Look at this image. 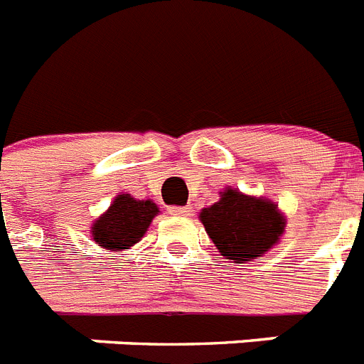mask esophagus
Returning a JSON list of instances; mask_svg holds the SVG:
<instances>
[{
  "label": "esophagus",
  "mask_w": 364,
  "mask_h": 364,
  "mask_svg": "<svg viewBox=\"0 0 364 364\" xmlns=\"http://www.w3.org/2000/svg\"><path fill=\"white\" fill-rule=\"evenodd\" d=\"M169 214L171 215H178V218L182 215V218H184V215L191 214V208H189V206H171Z\"/></svg>",
  "instance_id": "1"
}]
</instances>
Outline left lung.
I'll return each instance as SVG.
<instances>
[{
    "label": "left lung",
    "mask_w": 364,
    "mask_h": 364,
    "mask_svg": "<svg viewBox=\"0 0 364 364\" xmlns=\"http://www.w3.org/2000/svg\"><path fill=\"white\" fill-rule=\"evenodd\" d=\"M200 221L219 253L236 264L262 257L284 230V219L275 204L230 188L200 212Z\"/></svg>",
    "instance_id": "1"
}]
</instances>
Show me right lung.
Segmentation results:
<instances>
[{"instance_id": "add662e5", "label": "right lung", "mask_w": 364, "mask_h": 364, "mask_svg": "<svg viewBox=\"0 0 364 364\" xmlns=\"http://www.w3.org/2000/svg\"><path fill=\"white\" fill-rule=\"evenodd\" d=\"M160 210L152 200H137L119 195L106 214L92 225V240L107 251L128 249L143 238Z\"/></svg>"}]
</instances>
